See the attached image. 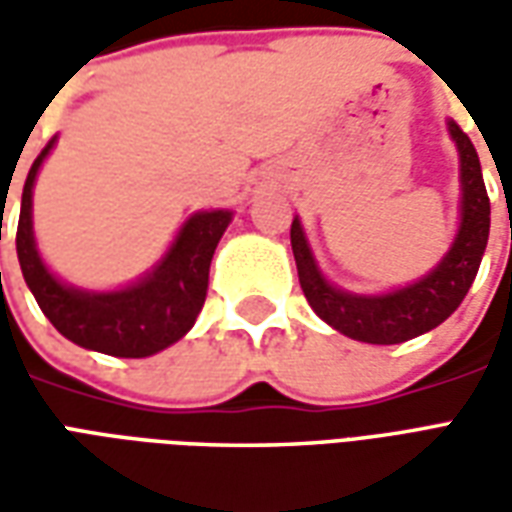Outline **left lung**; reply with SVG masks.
I'll return each instance as SVG.
<instances>
[{
    "mask_svg": "<svg viewBox=\"0 0 512 512\" xmlns=\"http://www.w3.org/2000/svg\"><path fill=\"white\" fill-rule=\"evenodd\" d=\"M450 134L461 153V230L447 257L425 279L384 296L343 293L329 285L315 266L299 219H293L290 224V246H293L304 296L323 321L351 340L370 345L406 343L411 337H419L447 321L472 288L488 244L491 200L485 191L483 169L472 139L452 120Z\"/></svg>",
    "mask_w": 512,
    "mask_h": 512,
    "instance_id": "8db88e82",
    "label": "left lung"
}]
</instances>
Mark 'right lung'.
<instances>
[{"instance_id":"add662e5","label":"right lung","mask_w":512,"mask_h":512,"mask_svg":"<svg viewBox=\"0 0 512 512\" xmlns=\"http://www.w3.org/2000/svg\"><path fill=\"white\" fill-rule=\"evenodd\" d=\"M51 147L54 139H49L29 169L16 230L21 274L43 315L62 337L98 354L142 359L178 343L205 304L213 252L233 219L230 211L194 213L156 271L131 288L112 293L65 288L43 266L32 238V186Z\"/></svg>"}]
</instances>
